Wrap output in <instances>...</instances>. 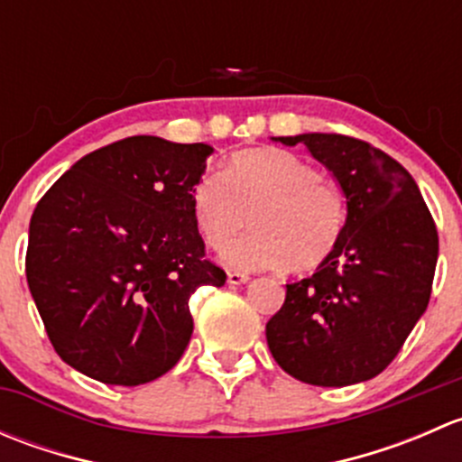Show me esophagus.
<instances>
[{
    "mask_svg": "<svg viewBox=\"0 0 462 462\" xmlns=\"http://www.w3.org/2000/svg\"><path fill=\"white\" fill-rule=\"evenodd\" d=\"M245 282H250V274L236 273V270L227 273V283H232V286H241V283H245Z\"/></svg>",
    "mask_w": 462,
    "mask_h": 462,
    "instance_id": "esophagus-1",
    "label": "esophagus"
}]
</instances>
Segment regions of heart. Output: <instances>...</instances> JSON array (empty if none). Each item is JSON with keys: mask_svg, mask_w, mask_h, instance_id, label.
I'll return each mask as SVG.
<instances>
[{"mask_svg": "<svg viewBox=\"0 0 462 462\" xmlns=\"http://www.w3.org/2000/svg\"><path fill=\"white\" fill-rule=\"evenodd\" d=\"M192 218L212 250H221L250 220L255 230L223 253L235 270L291 265L310 273L335 254L348 205L337 183L309 161L277 147L236 152L221 174L192 189Z\"/></svg>", "mask_w": 462, "mask_h": 462, "instance_id": "heart-1", "label": "heart"}]
</instances>
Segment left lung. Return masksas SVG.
Segmentation results:
<instances>
[{
    "instance_id": "obj_1",
    "label": "left lung",
    "mask_w": 462,
    "mask_h": 462,
    "mask_svg": "<svg viewBox=\"0 0 462 462\" xmlns=\"http://www.w3.org/2000/svg\"><path fill=\"white\" fill-rule=\"evenodd\" d=\"M277 141L306 144L333 171L348 218L333 257L286 286L283 306L265 324L268 348L306 384L371 380L393 362L430 304L436 223L411 174L374 144L342 134Z\"/></svg>"
}]
</instances>
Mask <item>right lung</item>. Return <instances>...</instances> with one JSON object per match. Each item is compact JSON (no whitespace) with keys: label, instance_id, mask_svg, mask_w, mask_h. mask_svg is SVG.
<instances>
[{"label":"right lung","instance_id":"right-lung-1","mask_svg":"<svg viewBox=\"0 0 462 462\" xmlns=\"http://www.w3.org/2000/svg\"><path fill=\"white\" fill-rule=\"evenodd\" d=\"M209 153L205 143L125 138L87 153L40 199L26 279L69 366L138 386L180 360L194 330L189 297L226 283L192 218Z\"/></svg>","mask_w":462,"mask_h":462}]
</instances>
